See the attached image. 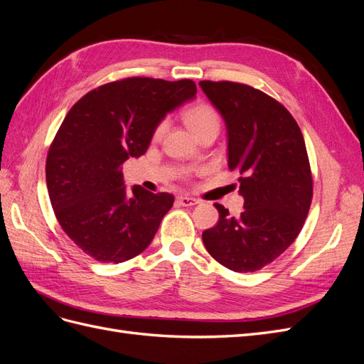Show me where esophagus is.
Listing matches in <instances>:
<instances>
[{"instance_id": "34e87169", "label": "esophagus", "mask_w": 364, "mask_h": 364, "mask_svg": "<svg viewBox=\"0 0 364 364\" xmlns=\"http://www.w3.org/2000/svg\"><path fill=\"white\" fill-rule=\"evenodd\" d=\"M176 202H178L181 206H194L199 203V199H194V197H188V196H178L176 197Z\"/></svg>"}]
</instances>
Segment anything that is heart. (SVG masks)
<instances>
[{
  "instance_id": "heart-1",
  "label": "heart",
  "mask_w": 364,
  "mask_h": 364,
  "mask_svg": "<svg viewBox=\"0 0 364 364\" xmlns=\"http://www.w3.org/2000/svg\"><path fill=\"white\" fill-rule=\"evenodd\" d=\"M183 118H185V123L188 124V127L194 132L196 135L205 129L220 127V117L215 109L208 103H197L191 106L188 111L185 112ZM164 130H165V121H161V123L156 126L155 132H153V138L159 139L164 134Z\"/></svg>"
}]
</instances>
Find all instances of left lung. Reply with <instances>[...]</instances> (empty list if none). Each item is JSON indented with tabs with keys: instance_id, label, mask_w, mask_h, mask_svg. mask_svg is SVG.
I'll return each mask as SVG.
<instances>
[{
	"instance_id": "obj_1",
	"label": "left lung",
	"mask_w": 364,
	"mask_h": 364,
	"mask_svg": "<svg viewBox=\"0 0 364 364\" xmlns=\"http://www.w3.org/2000/svg\"><path fill=\"white\" fill-rule=\"evenodd\" d=\"M200 87L228 129L229 170L240 173L245 211L202 234L215 261L234 272H257L299 235L313 199V176L296 119L279 102L249 85L202 80Z\"/></svg>"
}]
</instances>
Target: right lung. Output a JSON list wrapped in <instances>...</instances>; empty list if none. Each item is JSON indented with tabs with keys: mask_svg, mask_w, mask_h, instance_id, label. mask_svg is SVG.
<instances>
[{
	"mask_svg": "<svg viewBox=\"0 0 364 364\" xmlns=\"http://www.w3.org/2000/svg\"><path fill=\"white\" fill-rule=\"evenodd\" d=\"M190 79L127 77L77 102L54 136L46 164L48 196L62 229L100 262L146 250L174 197L139 185L127 194L123 165L144 155L161 119L196 95Z\"/></svg>",
	"mask_w": 364,
	"mask_h": 364,
	"instance_id": "add662e5",
	"label": "right lung"
}]
</instances>
